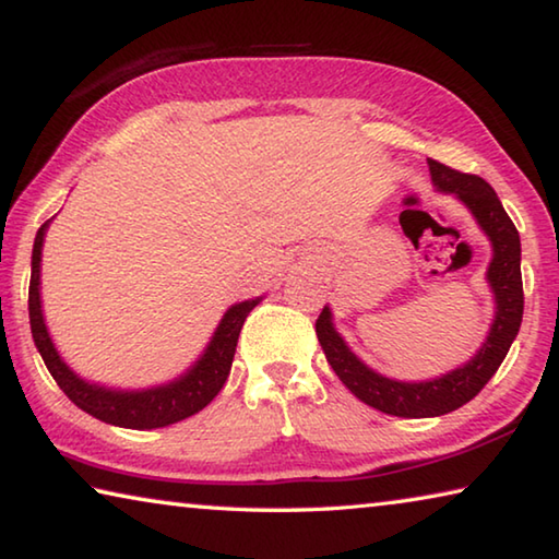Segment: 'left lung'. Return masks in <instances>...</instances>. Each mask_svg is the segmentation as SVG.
<instances>
[{
	"mask_svg": "<svg viewBox=\"0 0 559 559\" xmlns=\"http://www.w3.org/2000/svg\"><path fill=\"white\" fill-rule=\"evenodd\" d=\"M431 182L443 194L456 197L473 214V219L488 236L493 259L488 263L486 281L493 290L496 313L484 345L476 349L468 362L459 365L441 377L421 382H402L374 372L335 330L333 310L328 306L316 320V333L330 367L359 402L374 406L384 414L421 419V416H441L471 402L486 382L498 372L510 345L523 323V276H520V236L510 222L498 194L486 179L463 175L447 165L429 159Z\"/></svg>",
	"mask_w": 559,
	"mask_h": 559,
	"instance_id": "1",
	"label": "left lung"
}]
</instances>
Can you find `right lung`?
<instances>
[{
  "label": "right lung",
  "instance_id": "add662e5",
  "mask_svg": "<svg viewBox=\"0 0 559 559\" xmlns=\"http://www.w3.org/2000/svg\"><path fill=\"white\" fill-rule=\"evenodd\" d=\"M51 219L46 222L34 239L32 251V281H29V323L34 345L39 349L46 370L51 372L56 384L61 386L69 400L96 419L112 424V427L122 429H159L169 427L202 412L210 404L229 377L236 343H239V333L246 316L261 302L259 298H249L226 310L224 318L216 325L214 335L206 343L200 359L189 367L175 380L165 384L147 386V390H116V386H106L98 382L83 380L75 374L63 357L56 349L53 340L46 328L44 310H41V249L44 236L49 229Z\"/></svg>",
  "mask_w": 559,
  "mask_h": 559
}]
</instances>
